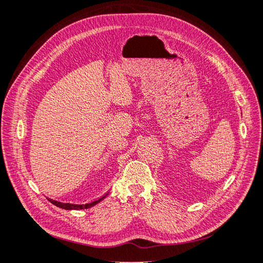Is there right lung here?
<instances>
[{
    "instance_id": "1",
    "label": "right lung",
    "mask_w": 263,
    "mask_h": 263,
    "mask_svg": "<svg viewBox=\"0 0 263 263\" xmlns=\"http://www.w3.org/2000/svg\"><path fill=\"white\" fill-rule=\"evenodd\" d=\"M107 196V193L105 196H102L101 198H99V199L92 201V203H88V204H80V205H76V204H70V203H60V201H57V200H52L50 199L51 203H52L53 205L58 206V208L60 209H65V210H84V209H89L92 208V206H94L98 203H100V201L103 199Z\"/></svg>"
}]
</instances>
